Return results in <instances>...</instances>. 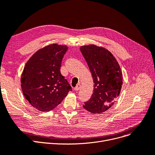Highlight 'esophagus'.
I'll return each mask as SVG.
<instances>
[{
	"mask_svg": "<svg viewBox=\"0 0 155 155\" xmlns=\"http://www.w3.org/2000/svg\"><path fill=\"white\" fill-rule=\"evenodd\" d=\"M80 87H81V85H80V84H77V86L75 87V91H78L80 90Z\"/></svg>",
	"mask_w": 155,
	"mask_h": 155,
	"instance_id": "obj_1",
	"label": "esophagus"
}]
</instances>
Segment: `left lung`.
Masks as SVG:
<instances>
[{
  "label": "left lung",
  "instance_id": "left-lung-1",
  "mask_svg": "<svg viewBox=\"0 0 155 155\" xmlns=\"http://www.w3.org/2000/svg\"><path fill=\"white\" fill-rule=\"evenodd\" d=\"M92 73L94 92L83 107L91 113L108 110L119 95L123 85V74L113 54L102 46L95 45L80 48Z\"/></svg>",
  "mask_w": 155,
  "mask_h": 155
}]
</instances>
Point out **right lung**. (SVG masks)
Returning a JSON list of instances; mask_svg holds the SVG:
<instances>
[{
    "label": "right lung",
    "mask_w": 155,
    "mask_h": 155,
    "mask_svg": "<svg viewBox=\"0 0 155 155\" xmlns=\"http://www.w3.org/2000/svg\"><path fill=\"white\" fill-rule=\"evenodd\" d=\"M67 50L66 45H49L32 54L25 64L21 78L22 93L39 111L54 109L72 91L60 70Z\"/></svg>",
    "instance_id": "add662e5"
}]
</instances>
